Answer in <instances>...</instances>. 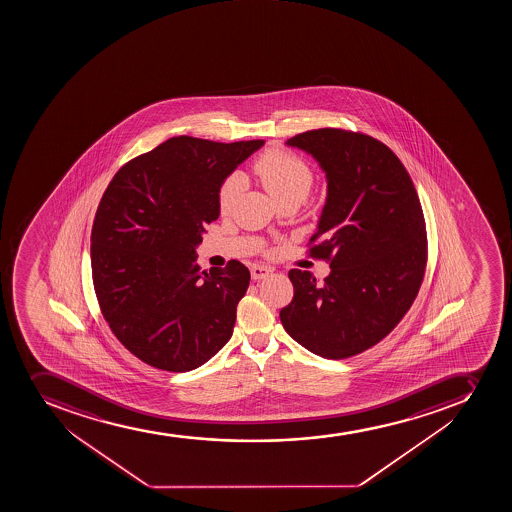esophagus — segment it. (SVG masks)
Listing matches in <instances>:
<instances>
[{"mask_svg":"<svg viewBox=\"0 0 512 512\" xmlns=\"http://www.w3.org/2000/svg\"><path fill=\"white\" fill-rule=\"evenodd\" d=\"M250 274H252L253 280L267 279L272 274V269L262 267V265H253L252 269H250Z\"/></svg>","mask_w":512,"mask_h":512,"instance_id":"34e87169","label":"esophagus"}]
</instances>
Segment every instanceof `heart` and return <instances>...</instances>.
<instances>
[{
  "mask_svg": "<svg viewBox=\"0 0 512 512\" xmlns=\"http://www.w3.org/2000/svg\"><path fill=\"white\" fill-rule=\"evenodd\" d=\"M253 170L259 175L270 195L280 203L300 205L309 195L314 185V170L304 158L284 148H272L257 158ZM245 182L240 173H232L225 178L218 190V208L220 212H230L238 195L242 193Z\"/></svg>",
  "mask_w": 512,
  "mask_h": 512,
  "instance_id": "b5f03b06",
  "label": "heart"
}]
</instances>
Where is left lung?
<instances>
[{"label":"left lung","instance_id":"left-lung-1","mask_svg":"<svg viewBox=\"0 0 512 512\" xmlns=\"http://www.w3.org/2000/svg\"><path fill=\"white\" fill-rule=\"evenodd\" d=\"M319 162L327 200L310 255L327 260L319 282L292 269L294 299L280 310L290 337L324 359L379 344L419 294L427 264L424 213L414 183L387 145L340 128L287 140Z\"/></svg>","mask_w":512,"mask_h":512}]
</instances>
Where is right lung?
<instances>
[{
	"label": "right lung",
	"mask_w": 512,
	"mask_h": 512,
	"mask_svg": "<svg viewBox=\"0 0 512 512\" xmlns=\"http://www.w3.org/2000/svg\"><path fill=\"white\" fill-rule=\"evenodd\" d=\"M264 140L173 137L125 163L103 193L92 228L95 294L113 334L145 364L188 372L232 337L250 272L238 260L200 270L218 190Z\"/></svg>",
	"instance_id": "1"
}]
</instances>
